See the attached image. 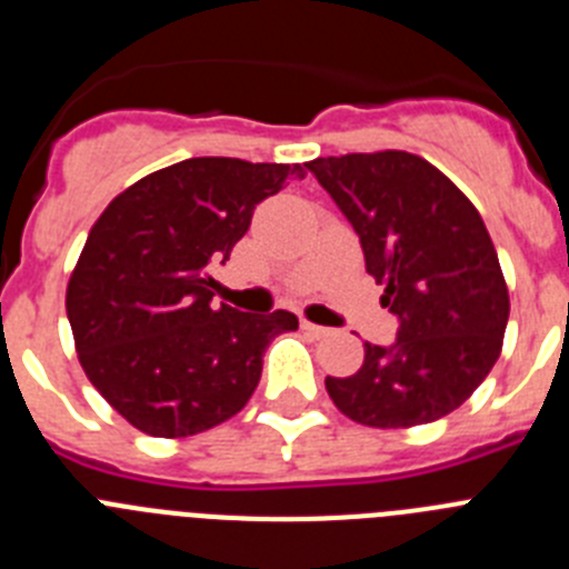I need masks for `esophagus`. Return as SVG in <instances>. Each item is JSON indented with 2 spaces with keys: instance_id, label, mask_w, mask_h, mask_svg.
I'll list each match as a JSON object with an SVG mask.
<instances>
[{
  "instance_id": "esophagus-1",
  "label": "esophagus",
  "mask_w": 569,
  "mask_h": 569,
  "mask_svg": "<svg viewBox=\"0 0 569 569\" xmlns=\"http://www.w3.org/2000/svg\"><path fill=\"white\" fill-rule=\"evenodd\" d=\"M301 330H308V333L316 336V339H325V336L333 333L330 328H321V325H313V321H308V319H301Z\"/></svg>"
}]
</instances>
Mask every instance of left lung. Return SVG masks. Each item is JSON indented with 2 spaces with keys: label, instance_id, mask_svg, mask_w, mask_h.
<instances>
[{
  "label": "left lung",
  "instance_id": "left-lung-1",
  "mask_svg": "<svg viewBox=\"0 0 569 569\" xmlns=\"http://www.w3.org/2000/svg\"><path fill=\"white\" fill-rule=\"evenodd\" d=\"M308 170L359 233L367 273L399 316L393 347L328 376L347 419L381 430L430 425L465 405L505 345L510 296L479 210L439 168L407 150L313 159Z\"/></svg>",
  "mask_w": 569,
  "mask_h": 569
}]
</instances>
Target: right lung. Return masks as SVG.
Here are the masks:
<instances>
[{
	"instance_id": "1",
	"label": "right lung",
	"mask_w": 569,
	"mask_h": 569,
	"mask_svg": "<svg viewBox=\"0 0 569 569\" xmlns=\"http://www.w3.org/2000/svg\"><path fill=\"white\" fill-rule=\"evenodd\" d=\"M305 168L184 159L122 190L90 228L64 308L84 376L136 430L184 439L228 421L253 396L270 341L299 328L288 310L213 308L210 268Z\"/></svg>"
}]
</instances>
